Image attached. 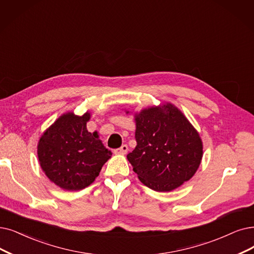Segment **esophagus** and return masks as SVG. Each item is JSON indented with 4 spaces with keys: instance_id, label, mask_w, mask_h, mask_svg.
<instances>
[{
    "instance_id": "34e87169",
    "label": "esophagus",
    "mask_w": 254,
    "mask_h": 254,
    "mask_svg": "<svg viewBox=\"0 0 254 254\" xmlns=\"http://www.w3.org/2000/svg\"><path fill=\"white\" fill-rule=\"evenodd\" d=\"M128 151V146L127 145H123L122 147H120L119 149L115 150V153L116 154H126Z\"/></svg>"
}]
</instances>
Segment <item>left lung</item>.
<instances>
[{
	"label": "left lung",
	"instance_id": "8db88e82",
	"mask_svg": "<svg viewBox=\"0 0 254 254\" xmlns=\"http://www.w3.org/2000/svg\"><path fill=\"white\" fill-rule=\"evenodd\" d=\"M129 111H127V114ZM136 147L127 155L138 179L156 191H171L198 170L203 145L197 130L171 103L134 115Z\"/></svg>",
	"mask_w": 254,
	"mask_h": 254
}]
</instances>
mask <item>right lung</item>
I'll return each mask as SVG.
<instances>
[{"label":"right lung","mask_w":254,"mask_h":254,"mask_svg":"<svg viewBox=\"0 0 254 254\" xmlns=\"http://www.w3.org/2000/svg\"><path fill=\"white\" fill-rule=\"evenodd\" d=\"M90 114L59 117L39 138L37 155L47 177L65 190H79L92 185L110 158L99 135L90 133Z\"/></svg>","instance_id":"add662e5"}]
</instances>
